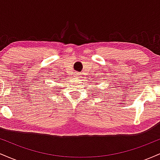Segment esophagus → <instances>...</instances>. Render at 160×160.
Here are the masks:
<instances>
[{
  "instance_id": "34e87169",
  "label": "esophagus",
  "mask_w": 160,
  "mask_h": 160,
  "mask_svg": "<svg viewBox=\"0 0 160 160\" xmlns=\"http://www.w3.org/2000/svg\"><path fill=\"white\" fill-rule=\"evenodd\" d=\"M74 77H77V78H79V77H80V73L75 72V73H74Z\"/></svg>"
}]
</instances>
